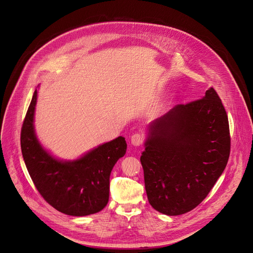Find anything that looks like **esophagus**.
Masks as SVG:
<instances>
[{"mask_svg": "<svg viewBox=\"0 0 253 253\" xmlns=\"http://www.w3.org/2000/svg\"><path fill=\"white\" fill-rule=\"evenodd\" d=\"M144 140H145V135L142 132H135L131 135V138H130L131 144L135 147L141 146L144 143Z\"/></svg>", "mask_w": 253, "mask_h": 253, "instance_id": "obj_1", "label": "esophagus"}]
</instances>
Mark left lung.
Returning a JSON list of instances; mask_svg holds the SVG:
<instances>
[{
	"mask_svg": "<svg viewBox=\"0 0 253 253\" xmlns=\"http://www.w3.org/2000/svg\"><path fill=\"white\" fill-rule=\"evenodd\" d=\"M144 145L141 163L150 205L168 216L199 206L230 155L228 116L215 89L150 123Z\"/></svg>",
	"mask_w": 253,
	"mask_h": 253,
	"instance_id": "obj_1",
	"label": "left lung"
}]
</instances>
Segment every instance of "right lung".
Returning a JSON list of instances; mask_svg holds the SVG:
<instances>
[{
    "instance_id": "right-lung-1",
    "label": "right lung",
    "mask_w": 253,
    "mask_h": 253,
    "mask_svg": "<svg viewBox=\"0 0 253 253\" xmlns=\"http://www.w3.org/2000/svg\"><path fill=\"white\" fill-rule=\"evenodd\" d=\"M35 89L21 129V150L29 175L42 198L69 216L83 217L103 210L109 200L110 173L125 156L126 142L119 137L75 160L57 159L38 141L34 128Z\"/></svg>"
}]
</instances>
